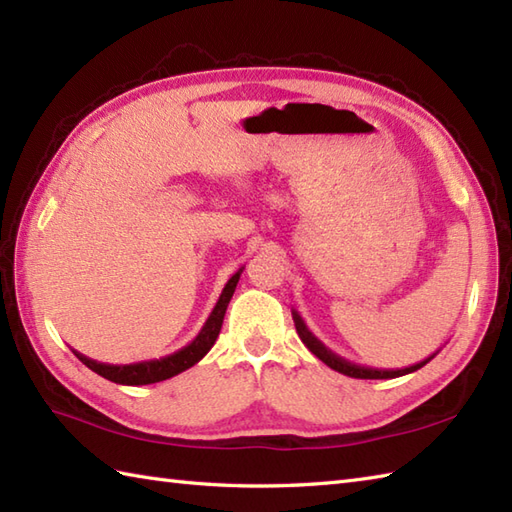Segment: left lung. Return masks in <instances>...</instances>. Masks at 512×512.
Returning a JSON list of instances; mask_svg holds the SVG:
<instances>
[{
	"label": "left lung",
	"instance_id": "8db88e82",
	"mask_svg": "<svg viewBox=\"0 0 512 512\" xmlns=\"http://www.w3.org/2000/svg\"><path fill=\"white\" fill-rule=\"evenodd\" d=\"M292 319H295V328H297L299 339L303 341V345H306L314 356L319 358V361H323L328 367L336 369V372H341V374H345V376H352V378H398V376H405V374L416 372V369L427 365V363L431 361V358L438 354V352L431 354L429 358H424V361H420V363H416V365H409V367H402V369L363 367V365H356V363L345 361V358H341L339 354H334L332 350H328V347H325V345L317 339V336H314V334L308 330L306 321L301 319V314H299L297 310H292Z\"/></svg>",
	"mask_w": 512,
	"mask_h": 512
}]
</instances>
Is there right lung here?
<instances>
[{
	"label": "right lung",
	"mask_w": 512,
	"mask_h": 512,
	"mask_svg": "<svg viewBox=\"0 0 512 512\" xmlns=\"http://www.w3.org/2000/svg\"><path fill=\"white\" fill-rule=\"evenodd\" d=\"M242 273H244V266L226 281L220 299H217L213 312L209 314V319H206V323L202 325L198 336H195L189 345H184L178 352L162 356V358H154V361H143V363H132V365H107V363L92 361V358L83 356L76 350H72V352L85 367H90L92 372H96L99 376L112 380V383H118V385H151V383H160V380H167L171 376H178L180 372H184V369H189L198 361H202L206 352H209L215 345L217 336H220V330H222V321H224V314L228 308V301H231L233 292L237 288L239 275Z\"/></svg>",
	"instance_id": "add662e5"
}]
</instances>
